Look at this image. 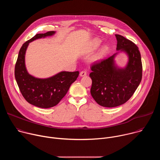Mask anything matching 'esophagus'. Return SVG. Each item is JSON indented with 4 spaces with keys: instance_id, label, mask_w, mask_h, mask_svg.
<instances>
[{
    "instance_id": "obj_1",
    "label": "esophagus",
    "mask_w": 160,
    "mask_h": 160,
    "mask_svg": "<svg viewBox=\"0 0 160 160\" xmlns=\"http://www.w3.org/2000/svg\"><path fill=\"white\" fill-rule=\"evenodd\" d=\"M87 75V72L86 71H82L80 73V77H85Z\"/></svg>"
}]
</instances>
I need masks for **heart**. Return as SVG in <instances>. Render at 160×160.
<instances>
[{
  "label": "heart",
  "mask_w": 160,
  "mask_h": 160,
  "mask_svg": "<svg viewBox=\"0 0 160 160\" xmlns=\"http://www.w3.org/2000/svg\"><path fill=\"white\" fill-rule=\"evenodd\" d=\"M101 43V40L98 38H96L94 39H93L92 41L90 42V44L88 45V46L87 48V49H86V52L89 53V52H92L94 51H95L96 49H98V48L100 44ZM108 50V48L106 46H103L101 50L99 51V52L93 58V61H99L100 59H101L105 55L106 51Z\"/></svg>",
  "instance_id": "heart-1"
}]
</instances>
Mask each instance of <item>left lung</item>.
I'll list each match as a JSON object with an SVG mask.
<instances>
[{
    "mask_svg": "<svg viewBox=\"0 0 160 160\" xmlns=\"http://www.w3.org/2000/svg\"><path fill=\"white\" fill-rule=\"evenodd\" d=\"M115 37L118 52L92 65V72L89 75L92 81L91 95L98 104L106 108L125 103L138 88L142 75L139 48L120 35ZM120 52H124L128 57V64L124 68L118 67L114 60Z\"/></svg>",
    "mask_w": 160,
    "mask_h": 160,
    "instance_id": "1",
    "label": "left lung"
}]
</instances>
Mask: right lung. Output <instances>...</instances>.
Listing matches in <instances>:
<instances>
[{"label": "right lung", "instance_id": "obj_1", "mask_svg": "<svg viewBox=\"0 0 160 160\" xmlns=\"http://www.w3.org/2000/svg\"><path fill=\"white\" fill-rule=\"evenodd\" d=\"M55 33L56 32L51 31L37 34L24 43L19 50L15 65V78L22 96L30 104L41 108H49L57 105L79 75V72H61L49 78H39L28 72L25 54L29 43Z\"/></svg>", "mask_w": 160, "mask_h": 160}]
</instances>
